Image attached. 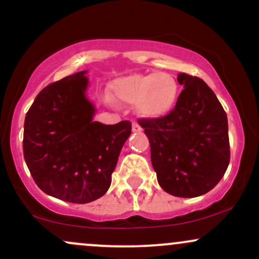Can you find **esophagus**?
<instances>
[{
	"instance_id": "obj_1",
	"label": "esophagus",
	"mask_w": 259,
	"mask_h": 259,
	"mask_svg": "<svg viewBox=\"0 0 259 259\" xmlns=\"http://www.w3.org/2000/svg\"><path fill=\"white\" fill-rule=\"evenodd\" d=\"M132 131L135 133H138V132H141V131H142V127L139 126L137 122H133V123H132Z\"/></svg>"
}]
</instances>
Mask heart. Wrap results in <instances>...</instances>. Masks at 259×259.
Masks as SVG:
<instances>
[{
  "label": "heart",
  "mask_w": 259,
  "mask_h": 259,
  "mask_svg": "<svg viewBox=\"0 0 259 259\" xmlns=\"http://www.w3.org/2000/svg\"><path fill=\"white\" fill-rule=\"evenodd\" d=\"M114 97L127 105H136L138 115L159 118L170 114L176 106L180 87L172 74L165 72L135 73L115 79L111 84ZM106 100L114 103L107 95Z\"/></svg>",
  "instance_id": "1"
}]
</instances>
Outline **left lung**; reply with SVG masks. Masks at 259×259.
<instances>
[{
  "mask_svg": "<svg viewBox=\"0 0 259 259\" xmlns=\"http://www.w3.org/2000/svg\"><path fill=\"white\" fill-rule=\"evenodd\" d=\"M184 85L176 106L159 118H139L150 143V158L159 185L176 197L209 192L230 162L228 117L207 83L179 73Z\"/></svg>",
  "mask_w": 259,
  "mask_h": 259,
  "instance_id": "left-lung-1",
  "label": "left lung"
}]
</instances>
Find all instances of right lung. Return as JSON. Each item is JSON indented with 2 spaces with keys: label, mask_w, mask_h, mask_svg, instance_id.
Masks as SVG:
<instances>
[{
  "label": "right lung",
  "mask_w": 259,
  "mask_h": 259,
  "mask_svg": "<svg viewBox=\"0 0 259 259\" xmlns=\"http://www.w3.org/2000/svg\"><path fill=\"white\" fill-rule=\"evenodd\" d=\"M87 71L49 84L24 121L23 153L37 187L66 202H93L106 193L132 123L93 121Z\"/></svg>",
  "instance_id": "obj_1"
}]
</instances>
